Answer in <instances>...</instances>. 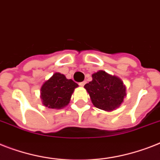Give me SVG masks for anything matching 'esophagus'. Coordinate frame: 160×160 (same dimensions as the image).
I'll return each instance as SVG.
<instances>
[{"label": "esophagus", "mask_w": 160, "mask_h": 160, "mask_svg": "<svg viewBox=\"0 0 160 160\" xmlns=\"http://www.w3.org/2000/svg\"><path fill=\"white\" fill-rule=\"evenodd\" d=\"M85 83H86V82H85V81H82V82L79 83V84H80V86H84V84H85Z\"/></svg>", "instance_id": "1"}]
</instances>
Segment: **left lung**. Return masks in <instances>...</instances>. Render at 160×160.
Listing matches in <instances>:
<instances>
[{"mask_svg": "<svg viewBox=\"0 0 160 160\" xmlns=\"http://www.w3.org/2000/svg\"><path fill=\"white\" fill-rule=\"evenodd\" d=\"M93 80L84 85L93 104L99 109L112 111L119 107L126 96V87L122 81L99 71L92 75Z\"/></svg>", "mask_w": 160, "mask_h": 160, "instance_id": "8db88e82", "label": "left lung"}]
</instances>
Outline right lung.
I'll use <instances>...</instances> for the list:
<instances>
[{
	"label": "right lung",
	"instance_id": "obj_1",
	"mask_svg": "<svg viewBox=\"0 0 160 160\" xmlns=\"http://www.w3.org/2000/svg\"><path fill=\"white\" fill-rule=\"evenodd\" d=\"M78 84L64 75L55 73L41 88L42 103L50 108H62L70 102L71 94Z\"/></svg>",
	"mask_w": 160,
	"mask_h": 160
}]
</instances>
